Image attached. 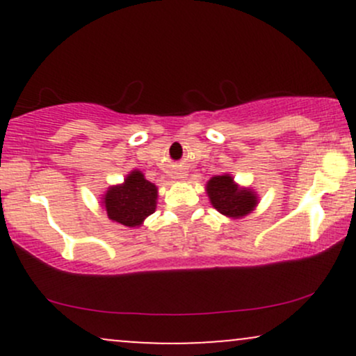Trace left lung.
<instances>
[{
	"label": "left lung",
	"instance_id": "1",
	"mask_svg": "<svg viewBox=\"0 0 356 356\" xmlns=\"http://www.w3.org/2000/svg\"><path fill=\"white\" fill-rule=\"evenodd\" d=\"M207 195L214 209L227 218L238 219L254 211L257 194L254 191L239 187L229 174L216 175L206 186Z\"/></svg>",
	"mask_w": 356,
	"mask_h": 356
}]
</instances>
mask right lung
<instances>
[{
    "label": "right lung",
    "mask_w": 356,
    "mask_h": 356,
    "mask_svg": "<svg viewBox=\"0 0 356 356\" xmlns=\"http://www.w3.org/2000/svg\"><path fill=\"white\" fill-rule=\"evenodd\" d=\"M108 219L127 227H137L157 207V186L149 182L140 170H132L124 184L108 187L104 194Z\"/></svg>",
    "instance_id": "1"
}]
</instances>
